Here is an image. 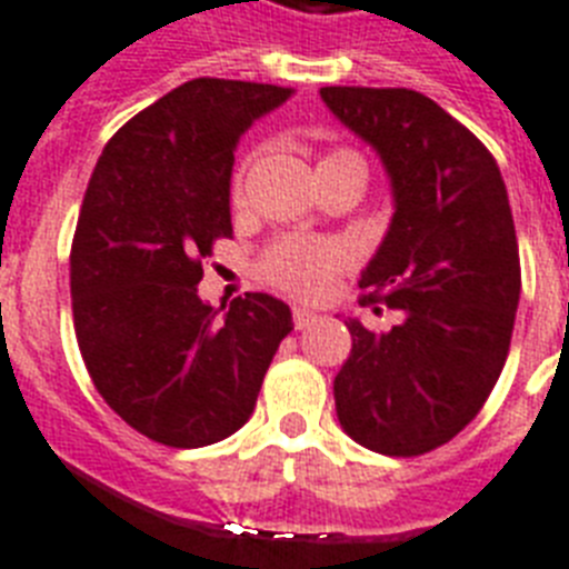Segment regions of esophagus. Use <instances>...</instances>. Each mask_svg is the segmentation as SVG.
<instances>
[{
	"mask_svg": "<svg viewBox=\"0 0 569 569\" xmlns=\"http://www.w3.org/2000/svg\"><path fill=\"white\" fill-rule=\"evenodd\" d=\"M316 312H309V309H303V307H295L292 309V321H295V330H307L309 325H312V321H316Z\"/></svg>",
	"mask_w": 569,
	"mask_h": 569,
	"instance_id": "1",
	"label": "esophagus"
}]
</instances>
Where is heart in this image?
<instances>
[{
    "mask_svg": "<svg viewBox=\"0 0 569 569\" xmlns=\"http://www.w3.org/2000/svg\"><path fill=\"white\" fill-rule=\"evenodd\" d=\"M348 157H359L357 151L339 149L321 157V163H336V160H348ZM362 160V157H359ZM233 201L242 198V169L233 174ZM345 266V251L336 242H309V239H283L260 260L262 280H269L271 286L283 289L298 298H318L327 292V286L332 283L336 271Z\"/></svg>",
    "mask_w": 569,
    "mask_h": 569,
    "instance_id": "1",
    "label": "heart"
}]
</instances>
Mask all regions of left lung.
Segmentation results:
<instances>
[{
    "label": "left lung",
    "mask_w": 569,
    "mask_h": 569,
    "mask_svg": "<svg viewBox=\"0 0 569 569\" xmlns=\"http://www.w3.org/2000/svg\"><path fill=\"white\" fill-rule=\"evenodd\" d=\"M332 117L380 154L395 216L362 271L353 348L332 382L341 429L382 456H420L477 418L509 357L520 253L500 166L461 122L406 87H321Z\"/></svg>",
    "instance_id": "1"
}]
</instances>
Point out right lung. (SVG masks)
<instances>
[{
	"instance_id": "right-lung-1",
	"label": "right lung",
	"mask_w": 569,
	"mask_h": 569,
	"mask_svg": "<svg viewBox=\"0 0 569 569\" xmlns=\"http://www.w3.org/2000/svg\"><path fill=\"white\" fill-rule=\"evenodd\" d=\"M289 87L192 78L124 122L92 169L69 289L92 386L166 447H207L251 418L262 377L292 332L283 300L198 298L216 239L233 237L230 172L248 128Z\"/></svg>"
}]
</instances>
